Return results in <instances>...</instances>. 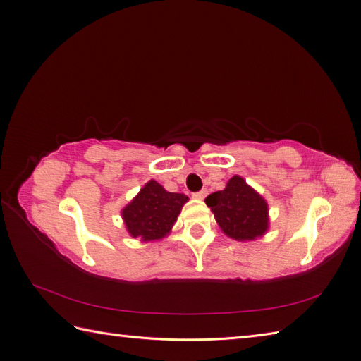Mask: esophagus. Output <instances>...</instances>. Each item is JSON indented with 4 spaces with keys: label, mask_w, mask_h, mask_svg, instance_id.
I'll use <instances>...</instances> for the list:
<instances>
[{
    "label": "esophagus",
    "mask_w": 361,
    "mask_h": 361,
    "mask_svg": "<svg viewBox=\"0 0 361 361\" xmlns=\"http://www.w3.org/2000/svg\"><path fill=\"white\" fill-rule=\"evenodd\" d=\"M206 195H207V191H206V190H202V191H199V192H194L192 197L197 199V200H203V199L206 197Z\"/></svg>",
    "instance_id": "34e87169"
}]
</instances>
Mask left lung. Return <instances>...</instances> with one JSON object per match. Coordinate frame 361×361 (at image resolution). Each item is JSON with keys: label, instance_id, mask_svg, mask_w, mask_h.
Segmentation results:
<instances>
[{"label": "left lung", "instance_id": "1", "mask_svg": "<svg viewBox=\"0 0 361 361\" xmlns=\"http://www.w3.org/2000/svg\"><path fill=\"white\" fill-rule=\"evenodd\" d=\"M204 203L211 207L215 221L228 238L255 241L268 232L267 200L238 174L228 179L224 190L207 195Z\"/></svg>", "mask_w": 361, "mask_h": 361}]
</instances>
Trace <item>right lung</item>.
<instances>
[{
	"label": "right lung",
	"mask_w": 361,
	"mask_h": 361,
	"mask_svg": "<svg viewBox=\"0 0 361 361\" xmlns=\"http://www.w3.org/2000/svg\"><path fill=\"white\" fill-rule=\"evenodd\" d=\"M187 202L185 194L169 192L161 183L150 179L122 209L128 233L141 243L159 241L171 232Z\"/></svg>",
	"instance_id": "add662e5"
}]
</instances>
